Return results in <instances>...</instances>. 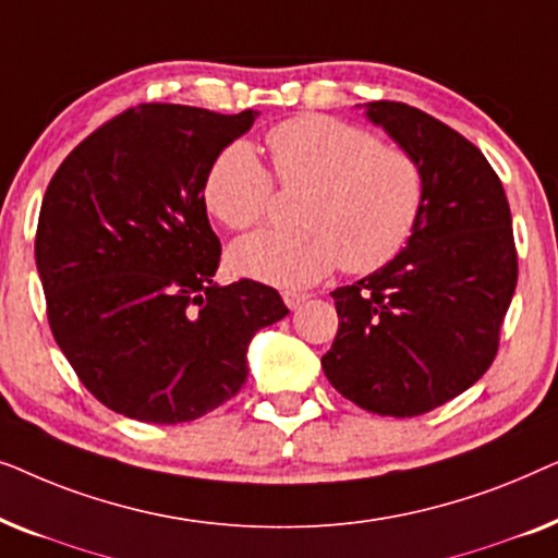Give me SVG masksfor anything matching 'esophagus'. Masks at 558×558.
Masks as SVG:
<instances>
[{
	"label": "esophagus",
	"instance_id": "34e87169",
	"mask_svg": "<svg viewBox=\"0 0 558 558\" xmlns=\"http://www.w3.org/2000/svg\"><path fill=\"white\" fill-rule=\"evenodd\" d=\"M281 296H284V302H287L289 310H296V307H300V304H304V302L310 300V294H304V292H284Z\"/></svg>",
	"mask_w": 558,
	"mask_h": 558
}]
</instances>
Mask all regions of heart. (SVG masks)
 Wrapping results in <instances>:
<instances>
[{
	"label": "heart",
	"mask_w": 558,
	"mask_h": 558,
	"mask_svg": "<svg viewBox=\"0 0 558 558\" xmlns=\"http://www.w3.org/2000/svg\"><path fill=\"white\" fill-rule=\"evenodd\" d=\"M281 187H307L296 231H264L233 243L228 264L241 277L300 289L335 266L371 274L393 262L416 231L426 178L409 149L378 142L348 121L304 113L266 134ZM274 179L246 142L218 151L203 180V203L228 231H248L269 216Z\"/></svg>",
	"instance_id": "obj_1"
}]
</instances>
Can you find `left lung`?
Listing matches in <instances>:
<instances>
[{
  "mask_svg": "<svg viewBox=\"0 0 558 558\" xmlns=\"http://www.w3.org/2000/svg\"><path fill=\"white\" fill-rule=\"evenodd\" d=\"M368 119L422 162L424 210L393 262L332 292L340 325L323 371L355 407L407 418L490 368L518 254L506 190L475 144L401 101L368 104Z\"/></svg>",
  "mask_w": 558,
  "mask_h": 558,
  "instance_id": "obj_1",
  "label": "left lung"
}]
</instances>
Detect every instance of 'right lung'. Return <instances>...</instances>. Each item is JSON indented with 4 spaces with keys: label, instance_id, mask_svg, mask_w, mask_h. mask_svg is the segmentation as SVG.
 <instances>
[{
    "label": "right lung",
    "instance_id": "obj_1",
    "mask_svg": "<svg viewBox=\"0 0 558 558\" xmlns=\"http://www.w3.org/2000/svg\"><path fill=\"white\" fill-rule=\"evenodd\" d=\"M256 111L142 104L88 134L45 190L35 235L52 338L106 409L193 422L246 380L256 330L289 315L274 287H218L203 203L213 159Z\"/></svg>",
    "mask_w": 558,
    "mask_h": 558
}]
</instances>
